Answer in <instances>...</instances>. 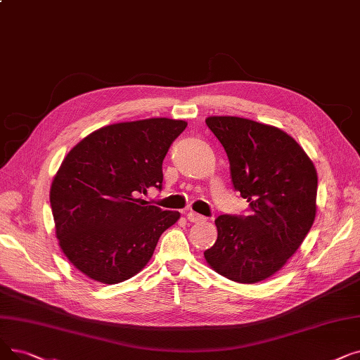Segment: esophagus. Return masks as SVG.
Segmentation results:
<instances>
[{
  "mask_svg": "<svg viewBox=\"0 0 360 360\" xmlns=\"http://www.w3.org/2000/svg\"><path fill=\"white\" fill-rule=\"evenodd\" d=\"M185 216H186V219H188L190 222H202L205 221V217H202L201 214H198V213H195V212H193V210H188L185 213Z\"/></svg>",
  "mask_w": 360,
  "mask_h": 360,
  "instance_id": "obj_1",
  "label": "esophagus"
}]
</instances>
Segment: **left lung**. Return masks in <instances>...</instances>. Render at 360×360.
I'll return each mask as SVG.
<instances>
[{
  "label": "left lung",
  "instance_id": "left-lung-1",
  "mask_svg": "<svg viewBox=\"0 0 360 360\" xmlns=\"http://www.w3.org/2000/svg\"><path fill=\"white\" fill-rule=\"evenodd\" d=\"M224 146L236 191L250 214H221L217 240L205 252L212 269L255 284L284 266L306 238L316 214V169L284 131L236 116L206 119Z\"/></svg>",
  "mask_w": 360,
  "mask_h": 360
}]
</instances>
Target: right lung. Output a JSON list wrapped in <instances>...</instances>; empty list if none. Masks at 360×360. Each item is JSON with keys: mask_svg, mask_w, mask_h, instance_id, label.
Here are the masks:
<instances>
[{"mask_svg": "<svg viewBox=\"0 0 360 360\" xmlns=\"http://www.w3.org/2000/svg\"><path fill=\"white\" fill-rule=\"evenodd\" d=\"M186 122L154 117L108 124L85 136L61 163L50 202L65 256L84 275L117 284L141 271L179 212L150 206L162 190L163 159Z\"/></svg>", "mask_w": 360, "mask_h": 360, "instance_id": "1", "label": "right lung"}]
</instances>
